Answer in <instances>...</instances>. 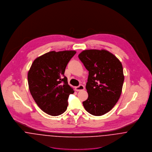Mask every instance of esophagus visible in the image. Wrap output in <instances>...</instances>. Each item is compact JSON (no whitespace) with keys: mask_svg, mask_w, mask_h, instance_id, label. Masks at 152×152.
I'll return each mask as SVG.
<instances>
[{"mask_svg":"<svg viewBox=\"0 0 152 152\" xmlns=\"http://www.w3.org/2000/svg\"><path fill=\"white\" fill-rule=\"evenodd\" d=\"M84 89H85V87H84V86H83V85H80V86H79L78 87H75V90L77 91H80L84 90Z\"/></svg>","mask_w":152,"mask_h":152,"instance_id":"esophagus-1","label":"esophagus"}]
</instances>
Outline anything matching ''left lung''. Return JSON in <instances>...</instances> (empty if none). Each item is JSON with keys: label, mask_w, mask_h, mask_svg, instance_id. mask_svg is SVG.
<instances>
[{"label": "left lung", "mask_w": 152, "mask_h": 152, "mask_svg": "<svg viewBox=\"0 0 152 152\" xmlns=\"http://www.w3.org/2000/svg\"><path fill=\"white\" fill-rule=\"evenodd\" d=\"M78 58L89 71L88 98L83 102L84 107L92 115H103L113 108L121 95L124 81L122 65L105 50H84Z\"/></svg>", "instance_id": "left-lung-1"}]
</instances>
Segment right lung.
<instances>
[{
	"label": "right lung",
	"instance_id": "obj_1",
	"mask_svg": "<svg viewBox=\"0 0 152 152\" xmlns=\"http://www.w3.org/2000/svg\"><path fill=\"white\" fill-rule=\"evenodd\" d=\"M75 51H54L37 58L28 72L29 90L34 101L44 112L51 116L63 113L68 99L74 92L64 75L65 68Z\"/></svg>",
	"mask_w": 152,
	"mask_h": 152
}]
</instances>
